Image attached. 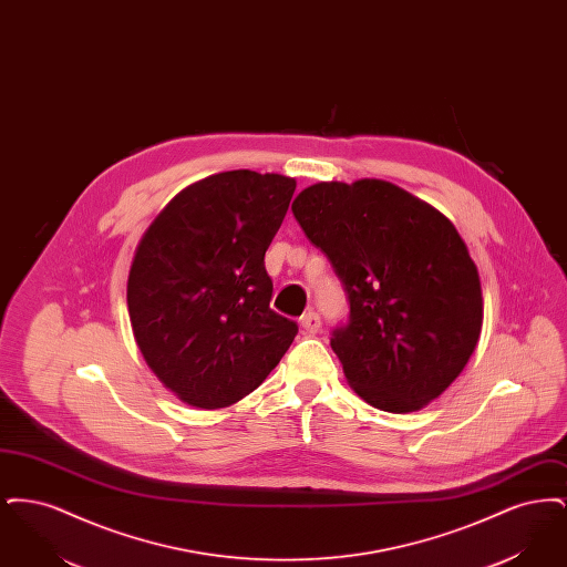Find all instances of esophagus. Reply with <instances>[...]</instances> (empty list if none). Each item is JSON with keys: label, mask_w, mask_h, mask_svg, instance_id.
Returning a JSON list of instances; mask_svg holds the SVG:
<instances>
[{"label": "esophagus", "mask_w": 567, "mask_h": 567, "mask_svg": "<svg viewBox=\"0 0 567 567\" xmlns=\"http://www.w3.org/2000/svg\"><path fill=\"white\" fill-rule=\"evenodd\" d=\"M299 324H301V329L306 331V333H317L319 331V327H321V319H319V315L317 312H306L301 319H299Z\"/></svg>", "instance_id": "obj_1"}]
</instances>
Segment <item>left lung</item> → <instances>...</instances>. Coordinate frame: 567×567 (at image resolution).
<instances>
[{
	"label": "left lung",
	"instance_id": "left-lung-1",
	"mask_svg": "<svg viewBox=\"0 0 567 567\" xmlns=\"http://www.w3.org/2000/svg\"><path fill=\"white\" fill-rule=\"evenodd\" d=\"M291 210L347 287L351 317L331 349L352 391L398 414L442 395L483 329L481 276L455 225L377 178L317 183Z\"/></svg>",
	"mask_w": 567,
	"mask_h": 567
}]
</instances>
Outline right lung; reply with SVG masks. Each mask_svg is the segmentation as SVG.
<instances>
[{"label": "right lung", "mask_w": 567, "mask_h": 567, "mask_svg": "<svg viewBox=\"0 0 567 567\" xmlns=\"http://www.w3.org/2000/svg\"><path fill=\"white\" fill-rule=\"evenodd\" d=\"M296 178L234 169L169 199L137 243L127 278L135 344L165 389L216 410L252 393L297 324L270 308L266 250Z\"/></svg>", "instance_id": "right-lung-1"}]
</instances>
